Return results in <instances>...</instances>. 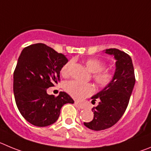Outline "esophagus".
<instances>
[{
    "label": "esophagus",
    "instance_id": "34e87169",
    "mask_svg": "<svg viewBox=\"0 0 151 151\" xmlns=\"http://www.w3.org/2000/svg\"><path fill=\"white\" fill-rule=\"evenodd\" d=\"M74 104H75V105L77 106V107H78L79 108H81V109H84V108H85V107H84V106L83 105V104H80V103L77 102V101H75V102H74Z\"/></svg>",
    "mask_w": 151,
    "mask_h": 151
}]
</instances>
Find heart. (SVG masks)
I'll return each mask as SVG.
<instances>
[{"label": "heart", "mask_w": 151, "mask_h": 151, "mask_svg": "<svg viewBox=\"0 0 151 151\" xmlns=\"http://www.w3.org/2000/svg\"><path fill=\"white\" fill-rule=\"evenodd\" d=\"M73 62L70 61L66 63L62 68L63 75L68 76ZM86 66L92 73V79L101 89L109 87L114 83L116 77L115 71L112 69H105L106 64L97 58L88 59L85 61ZM64 89L71 97L77 100H82L94 93V86L91 83H83L77 81H70L65 83Z\"/></svg>", "instance_id": "obj_1"}]
</instances>
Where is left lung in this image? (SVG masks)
Wrapping results in <instances>:
<instances>
[{"label": "left lung", "instance_id": "obj_1", "mask_svg": "<svg viewBox=\"0 0 151 151\" xmlns=\"http://www.w3.org/2000/svg\"><path fill=\"white\" fill-rule=\"evenodd\" d=\"M105 52L114 55L116 60V77L109 87L92 97V103H96L98 100L99 104L92 108L93 119L83 123L87 128L95 131L110 128L119 121L127 108L135 83L131 57L115 48L106 50Z\"/></svg>", "mask_w": 151, "mask_h": 151}]
</instances>
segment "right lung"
Returning a JSON list of instances; mask_svg holds the SVG:
<instances>
[{"mask_svg":"<svg viewBox=\"0 0 151 151\" xmlns=\"http://www.w3.org/2000/svg\"><path fill=\"white\" fill-rule=\"evenodd\" d=\"M68 59L44 43L25 47L13 73V92L22 116L32 125L43 127L52 124L62 106L74 100L65 92L48 95L47 89L60 81V70Z\"/></svg>","mask_w":151,"mask_h":151,"instance_id":"obj_1","label":"right lung"}]
</instances>
